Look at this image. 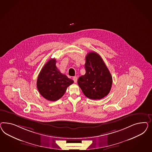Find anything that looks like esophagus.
<instances>
[{
    "label": "esophagus",
    "mask_w": 152,
    "mask_h": 152,
    "mask_svg": "<svg viewBox=\"0 0 152 152\" xmlns=\"http://www.w3.org/2000/svg\"><path fill=\"white\" fill-rule=\"evenodd\" d=\"M73 80L74 81V83H77V76H74L73 77Z\"/></svg>",
    "instance_id": "1"
}]
</instances>
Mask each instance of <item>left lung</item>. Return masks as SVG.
Instances as JSON below:
<instances>
[{"label":"left lung","mask_w":152,"mask_h":152,"mask_svg":"<svg viewBox=\"0 0 152 152\" xmlns=\"http://www.w3.org/2000/svg\"><path fill=\"white\" fill-rule=\"evenodd\" d=\"M86 73L77 80L83 94L93 100H100L110 91L113 78L101 56L91 52L86 56Z\"/></svg>","instance_id":"left-lung-1"}]
</instances>
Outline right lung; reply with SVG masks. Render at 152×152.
<instances>
[{
  "label": "right lung",
  "instance_id": "add662e5",
  "mask_svg": "<svg viewBox=\"0 0 152 152\" xmlns=\"http://www.w3.org/2000/svg\"><path fill=\"white\" fill-rule=\"evenodd\" d=\"M56 60L51 58L42 69L38 76L37 87L40 94L49 101L60 99L74 81L60 72L56 66Z\"/></svg>",
  "mask_w": 152,
  "mask_h": 152
}]
</instances>
